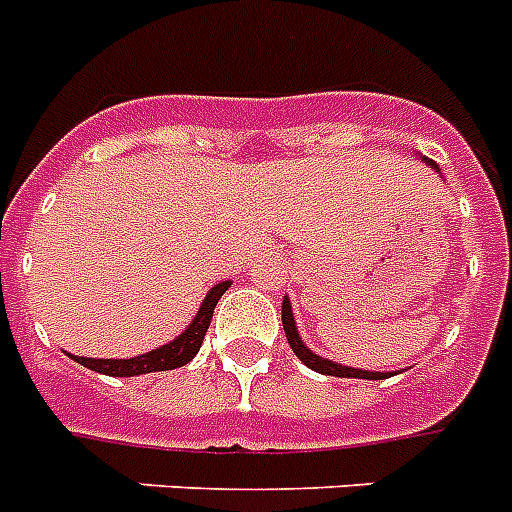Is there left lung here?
<instances>
[{"mask_svg": "<svg viewBox=\"0 0 512 512\" xmlns=\"http://www.w3.org/2000/svg\"><path fill=\"white\" fill-rule=\"evenodd\" d=\"M431 162V160H429ZM431 168H436L434 162H431ZM281 323H284V334L289 347L294 350V355L307 365V368H313L315 373H323V376H339V378H373V381H381V378H389L392 373H378V371H360V368H350V365H339L334 360H326V357L315 355L313 350H307L305 342L299 339L297 334V323H294V313H292V302L284 297V305H281Z\"/></svg>", "mask_w": 512, "mask_h": 512, "instance_id": "8db88e82", "label": "left lung"}]
</instances>
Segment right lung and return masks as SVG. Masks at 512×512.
<instances>
[{"mask_svg":"<svg viewBox=\"0 0 512 512\" xmlns=\"http://www.w3.org/2000/svg\"><path fill=\"white\" fill-rule=\"evenodd\" d=\"M231 286V281H220L215 284L207 297L202 299L194 321L186 326L184 334H178L170 344H162L157 350L147 352V355L128 357V360H97V357H76L70 355L76 363H81L83 368L89 371L105 373V376H141V373H155V371H173V368H181L197 355L199 347H202V339H205L210 321H213V310L218 305V299L226 294V289Z\"/></svg>","mask_w":512,"mask_h":512,"instance_id":"1","label":"right lung"}]
</instances>
